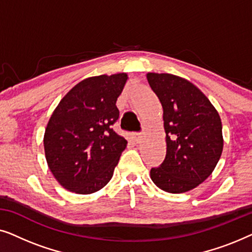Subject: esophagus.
Wrapping results in <instances>:
<instances>
[{
    "mask_svg": "<svg viewBox=\"0 0 252 252\" xmlns=\"http://www.w3.org/2000/svg\"><path fill=\"white\" fill-rule=\"evenodd\" d=\"M141 134L140 133H134L133 135H132V139H133V141L134 142H136V143H139L140 141H141Z\"/></svg>",
    "mask_w": 252,
    "mask_h": 252,
    "instance_id": "obj_1",
    "label": "esophagus"
}]
</instances>
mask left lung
Returning <instances> with one entry per match:
<instances>
[{
	"instance_id": "8db88e82",
	"label": "left lung",
	"mask_w": 252,
	"mask_h": 252,
	"mask_svg": "<svg viewBox=\"0 0 252 252\" xmlns=\"http://www.w3.org/2000/svg\"><path fill=\"white\" fill-rule=\"evenodd\" d=\"M148 82L163 106L166 156L150 170L161 190L180 194L202 184L221 156L219 113L191 82L168 73H148Z\"/></svg>"
}]
</instances>
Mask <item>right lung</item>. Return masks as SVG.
I'll return each mask as SVG.
<instances>
[{"label":"right lung","instance_id":"obj_1","mask_svg":"<svg viewBox=\"0 0 252 252\" xmlns=\"http://www.w3.org/2000/svg\"><path fill=\"white\" fill-rule=\"evenodd\" d=\"M126 73L97 75L75 85L55 109L44 132L51 173L67 190L92 194L111 180L127 141L112 129Z\"/></svg>","mask_w":252,"mask_h":252}]
</instances>
